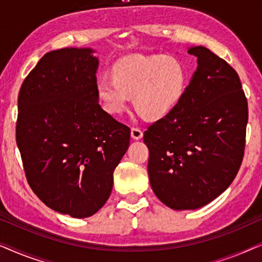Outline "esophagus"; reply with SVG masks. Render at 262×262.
Segmentation results:
<instances>
[{
    "mask_svg": "<svg viewBox=\"0 0 262 262\" xmlns=\"http://www.w3.org/2000/svg\"><path fill=\"white\" fill-rule=\"evenodd\" d=\"M131 137L134 139H141L143 137V132H142L141 128L132 127L131 128Z\"/></svg>",
    "mask_w": 262,
    "mask_h": 262,
    "instance_id": "obj_1",
    "label": "esophagus"
}]
</instances>
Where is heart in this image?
<instances>
[{
  "mask_svg": "<svg viewBox=\"0 0 262 262\" xmlns=\"http://www.w3.org/2000/svg\"><path fill=\"white\" fill-rule=\"evenodd\" d=\"M112 76L96 82V94L111 114L126 110L128 95L135 108L149 119L169 114L184 98L188 71L180 60L162 55H131L112 67Z\"/></svg>",
  "mask_w": 262,
  "mask_h": 262,
  "instance_id": "1",
  "label": "heart"
}]
</instances>
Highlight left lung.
I'll return each instance as SVG.
<instances>
[{"instance_id":"left-lung-1","label":"left lung","mask_w":262,"mask_h":262,"mask_svg":"<svg viewBox=\"0 0 262 262\" xmlns=\"http://www.w3.org/2000/svg\"><path fill=\"white\" fill-rule=\"evenodd\" d=\"M187 52L198 68L184 98L143 136L152 191L178 211L199 209L230 186L242 163L248 121L237 73L204 46Z\"/></svg>"}]
</instances>
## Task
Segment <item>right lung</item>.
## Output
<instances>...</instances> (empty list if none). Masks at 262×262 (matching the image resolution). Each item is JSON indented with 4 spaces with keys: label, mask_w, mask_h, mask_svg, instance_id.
<instances>
[{
    "label": "right lung",
    "mask_w": 262,
    "mask_h": 262,
    "mask_svg": "<svg viewBox=\"0 0 262 262\" xmlns=\"http://www.w3.org/2000/svg\"><path fill=\"white\" fill-rule=\"evenodd\" d=\"M91 48L48 52L25 78L16 143L28 184L50 209L91 217L105 205L130 128L99 105Z\"/></svg>",
    "instance_id": "obj_1"
}]
</instances>
